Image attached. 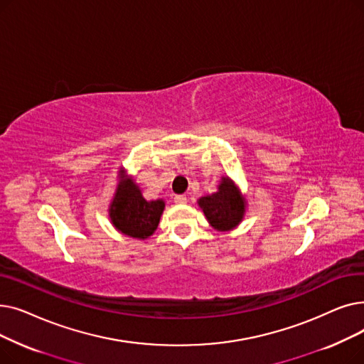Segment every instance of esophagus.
Here are the masks:
<instances>
[{"instance_id": "obj_1", "label": "esophagus", "mask_w": 364, "mask_h": 364, "mask_svg": "<svg viewBox=\"0 0 364 364\" xmlns=\"http://www.w3.org/2000/svg\"><path fill=\"white\" fill-rule=\"evenodd\" d=\"M175 203H178V204H185V203H186V197H185V196H175Z\"/></svg>"}]
</instances>
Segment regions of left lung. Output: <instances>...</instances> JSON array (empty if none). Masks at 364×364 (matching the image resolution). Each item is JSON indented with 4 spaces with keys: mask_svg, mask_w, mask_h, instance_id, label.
<instances>
[{
    "mask_svg": "<svg viewBox=\"0 0 364 364\" xmlns=\"http://www.w3.org/2000/svg\"><path fill=\"white\" fill-rule=\"evenodd\" d=\"M198 205L212 227L218 231H231L243 220L246 200L230 178H222L218 191L198 200Z\"/></svg>",
    "mask_w": 364,
    "mask_h": 364,
    "instance_id": "8db88e82",
    "label": "left lung"
}]
</instances>
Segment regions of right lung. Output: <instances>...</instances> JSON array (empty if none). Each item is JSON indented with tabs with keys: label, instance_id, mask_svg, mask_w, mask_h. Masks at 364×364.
I'll return each instance as SVG.
<instances>
[{
	"label": "right lung",
	"instance_id": "obj_1",
	"mask_svg": "<svg viewBox=\"0 0 364 364\" xmlns=\"http://www.w3.org/2000/svg\"><path fill=\"white\" fill-rule=\"evenodd\" d=\"M121 182L109 205V218L114 227L129 237L145 240L157 230L164 210L163 200L146 201L133 179L119 170Z\"/></svg>",
	"mask_w": 364,
	"mask_h": 364
}]
</instances>
